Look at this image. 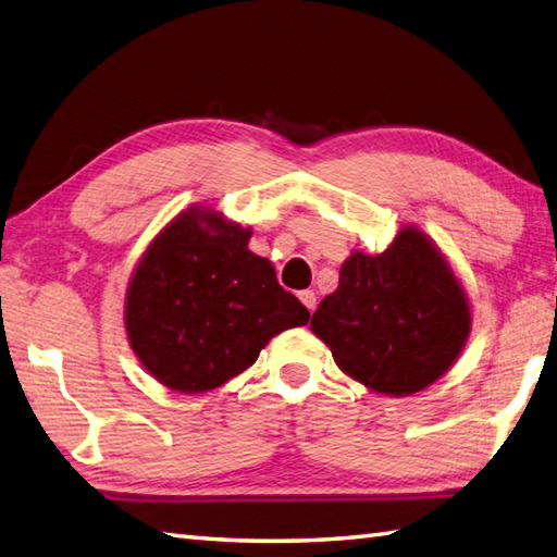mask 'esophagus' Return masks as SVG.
<instances>
[{
	"mask_svg": "<svg viewBox=\"0 0 557 557\" xmlns=\"http://www.w3.org/2000/svg\"><path fill=\"white\" fill-rule=\"evenodd\" d=\"M299 299H301L304 307H307L311 313L315 311V292H313V289H304V292H299Z\"/></svg>",
	"mask_w": 557,
	"mask_h": 557,
	"instance_id": "esophagus-1",
	"label": "esophagus"
}]
</instances>
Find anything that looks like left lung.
Masks as SVG:
<instances>
[{
  "label": "left lung",
  "instance_id": "8db88e82",
  "mask_svg": "<svg viewBox=\"0 0 557 557\" xmlns=\"http://www.w3.org/2000/svg\"><path fill=\"white\" fill-rule=\"evenodd\" d=\"M335 364L364 386L410 396L437 381L471 331L466 294L444 256L406 226L386 253H355L311 315Z\"/></svg>",
  "mask_w": 557,
  "mask_h": 557
}]
</instances>
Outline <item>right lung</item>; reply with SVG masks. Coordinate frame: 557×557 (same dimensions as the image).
Masks as SVG:
<instances>
[{
    "instance_id": "right-lung-1",
    "label": "right lung",
    "mask_w": 557,
    "mask_h": 557,
    "mask_svg": "<svg viewBox=\"0 0 557 557\" xmlns=\"http://www.w3.org/2000/svg\"><path fill=\"white\" fill-rule=\"evenodd\" d=\"M248 228L190 210L151 242L127 289L125 329L149 374L205 394L256 362L270 337L311 313L280 287Z\"/></svg>"
}]
</instances>
